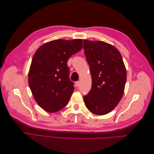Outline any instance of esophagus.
<instances>
[{
    "instance_id": "obj_1",
    "label": "esophagus",
    "mask_w": 154,
    "mask_h": 154,
    "mask_svg": "<svg viewBox=\"0 0 154 154\" xmlns=\"http://www.w3.org/2000/svg\"><path fill=\"white\" fill-rule=\"evenodd\" d=\"M80 83H81V82H80V81L76 82V87H78L79 86H80Z\"/></svg>"
}]
</instances>
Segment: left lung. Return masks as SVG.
<instances>
[{
	"label": "left lung",
	"instance_id": "8db88e82",
	"mask_svg": "<svg viewBox=\"0 0 154 154\" xmlns=\"http://www.w3.org/2000/svg\"><path fill=\"white\" fill-rule=\"evenodd\" d=\"M83 49L92 78L91 89L83 97L85 104L93 114H106L124 93L127 70L122 57L114 45L102 41L83 40Z\"/></svg>",
	"mask_w": 154,
	"mask_h": 154
}]
</instances>
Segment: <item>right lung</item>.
<instances>
[{
    "label": "right lung",
    "instance_id": "1",
    "mask_svg": "<svg viewBox=\"0 0 154 154\" xmlns=\"http://www.w3.org/2000/svg\"><path fill=\"white\" fill-rule=\"evenodd\" d=\"M82 39L52 40L40 46L32 57L29 86L36 103L48 112L62 109L72 94L67 63L82 49Z\"/></svg>",
    "mask_w": 154,
    "mask_h": 154
}]
</instances>
